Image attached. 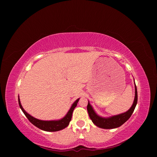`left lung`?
I'll return each mask as SVG.
<instances>
[{"label":"left lung","instance_id":"left-lung-1","mask_svg":"<svg viewBox=\"0 0 157 157\" xmlns=\"http://www.w3.org/2000/svg\"><path fill=\"white\" fill-rule=\"evenodd\" d=\"M138 102V92H137V88L135 84V98L134 103L128 111L125 113H121L117 115H115L111 117H102L98 116L93 109L92 106L90 104L87 106V110L88 112V115L90 118L91 119L92 122L94 123L96 126L102 129H114L119 128V127L123 125V123L126 122L132 116L133 112L136 108V106L137 105Z\"/></svg>","mask_w":157,"mask_h":157}]
</instances>
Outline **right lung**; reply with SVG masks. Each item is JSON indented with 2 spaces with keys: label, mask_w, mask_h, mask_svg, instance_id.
Here are the masks:
<instances>
[{
  "label": "right lung",
  "mask_w": 157,
  "mask_h": 157,
  "mask_svg": "<svg viewBox=\"0 0 157 157\" xmlns=\"http://www.w3.org/2000/svg\"><path fill=\"white\" fill-rule=\"evenodd\" d=\"M79 98L77 99L76 101L73 103L72 106L70 108L69 111L67 113V115L63 117V119L60 120H56V121H42V120H40L38 119L34 118V117L29 115L28 113L26 112L22 106L21 105V102H20L19 98H18L19 105L20 108L22 110L23 113H24L26 117L28 119V120L30 121L33 125H34L36 127H37L39 129L46 132H57L59 130H61L67 127L69 124V122L71 121L72 117V113L73 110L76 107L77 104L79 101Z\"/></svg>",
  "instance_id": "obj_1"
}]
</instances>
